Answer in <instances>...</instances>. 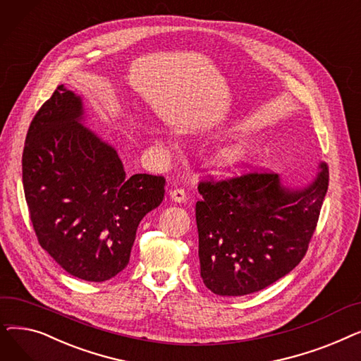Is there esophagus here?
Returning <instances> with one entry per match:
<instances>
[{
    "mask_svg": "<svg viewBox=\"0 0 361 361\" xmlns=\"http://www.w3.org/2000/svg\"><path fill=\"white\" fill-rule=\"evenodd\" d=\"M169 197L177 203H184L185 199H187V195H185L183 188H174V190L169 192Z\"/></svg>",
    "mask_w": 361,
    "mask_h": 361,
    "instance_id": "esophagus-1",
    "label": "esophagus"
}]
</instances>
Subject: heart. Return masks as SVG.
I'll return each mask as SVG.
<instances>
[{"label": "heart", "instance_id": "b5f03b06", "mask_svg": "<svg viewBox=\"0 0 361 361\" xmlns=\"http://www.w3.org/2000/svg\"><path fill=\"white\" fill-rule=\"evenodd\" d=\"M245 157H247V147L243 143H230L216 152L215 159L222 168H234L243 164Z\"/></svg>", "mask_w": 361, "mask_h": 361}]
</instances>
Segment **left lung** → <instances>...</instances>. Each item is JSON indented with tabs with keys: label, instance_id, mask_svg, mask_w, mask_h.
Wrapping results in <instances>:
<instances>
[{
	"label": "left lung",
	"instance_id": "1",
	"mask_svg": "<svg viewBox=\"0 0 361 361\" xmlns=\"http://www.w3.org/2000/svg\"><path fill=\"white\" fill-rule=\"evenodd\" d=\"M329 183L325 162L302 187L278 174L202 181L196 203L200 276L218 295L269 287L305 257Z\"/></svg>",
	"mask_w": 361,
	"mask_h": 361
}]
</instances>
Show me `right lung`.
<instances>
[{
	"instance_id": "add662e5",
	"label": "right lung",
	"mask_w": 361,
	"mask_h": 361,
	"mask_svg": "<svg viewBox=\"0 0 361 361\" xmlns=\"http://www.w3.org/2000/svg\"><path fill=\"white\" fill-rule=\"evenodd\" d=\"M82 97L60 85L36 112L23 188L42 249L70 275L102 282L130 260L140 221L164 199V177L126 178L116 147L85 124Z\"/></svg>"
}]
</instances>
